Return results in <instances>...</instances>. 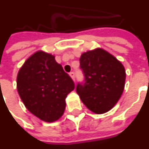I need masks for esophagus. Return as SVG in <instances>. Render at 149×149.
Returning <instances> with one entry per match:
<instances>
[{
	"label": "esophagus",
	"mask_w": 149,
	"mask_h": 149,
	"mask_svg": "<svg viewBox=\"0 0 149 149\" xmlns=\"http://www.w3.org/2000/svg\"><path fill=\"white\" fill-rule=\"evenodd\" d=\"M69 76L71 77L72 79V80H73V81H75V74H74V72H70V73H69Z\"/></svg>",
	"instance_id": "1"
}]
</instances>
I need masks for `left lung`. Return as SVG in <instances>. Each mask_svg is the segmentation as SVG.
<instances>
[{
  "label": "left lung",
  "instance_id": "left-lung-1",
  "mask_svg": "<svg viewBox=\"0 0 149 149\" xmlns=\"http://www.w3.org/2000/svg\"><path fill=\"white\" fill-rule=\"evenodd\" d=\"M81 68L85 83L77 92L85 107L97 114L107 113L116 105L124 90L126 71L117 58L97 47L82 53Z\"/></svg>",
  "mask_w": 149,
  "mask_h": 149
}]
</instances>
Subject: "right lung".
<instances>
[{
	"mask_svg": "<svg viewBox=\"0 0 149 149\" xmlns=\"http://www.w3.org/2000/svg\"><path fill=\"white\" fill-rule=\"evenodd\" d=\"M74 88V82L55 56L42 50L28 57L17 76V89L26 108L47 123L61 118L65 98Z\"/></svg>",
	"mask_w": 149,
	"mask_h": 149,
	"instance_id": "add662e5",
	"label": "right lung"
}]
</instances>
